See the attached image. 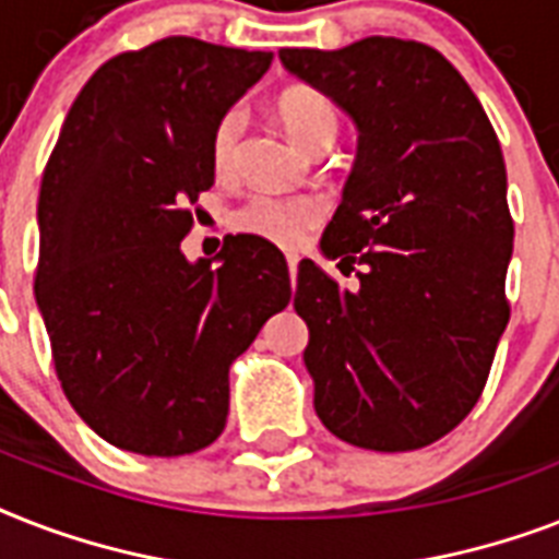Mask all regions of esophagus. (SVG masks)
Listing matches in <instances>:
<instances>
[{
  "instance_id": "34e87169",
  "label": "esophagus",
  "mask_w": 559,
  "mask_h": 559,
  "mask_svg": "<svg viewBox=\"0 0 559 559\" xmlns=\"http://www.w3.org/2000/svg\"><path fill=\"white\" fill-rule=\"evenodd\" d=\"M287 266H289V278H293V284H296V270H298L296 254H287Z\"/></svg>"
}]
</instances>
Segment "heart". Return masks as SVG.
<instances>
[{"label":"heart","mask_w":559,"mask_h":559,"mask_svg":"<svg viewBox=\"0 0 559 559\" xmlns=\"http://www.w3.org/2000/svg\"><path fill=\"white\" fill-rule=\"evenodd\" d=\"M278 118L289 139L298 147H316L319 142H336L340 135V112L331 100L313 90H289L278 98ZM243 133V109H226L211 133V162L217 170H231L237 159V144ZM322 209L307 197H270L258 193L237 211V226L270 240L275 246L293 249L307 237V231L319 223Z\"/></svg>","instance_id":"1"}]
</instances>
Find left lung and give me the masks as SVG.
Returning a JSON list of instances; mask_svg holds the SVG:
<instances>
[{
	"label": "left lung",
	"mask_w": 559,
	"mask_h": 559,
	"mask_svg": "<svg viewBox=\"0 0 559 559\" xmlns=\"http://www.w3.org/2000/svg\"><path fill=\"white\" fill-rule=\"evenodd\" d=\"M278 57L359 130L322 235L324 258L362 263L359 287L301 261L293 298L316 415L362 450H420L476 406L511 316L502 147L459 69L424 43L366 37Z\"/></svg>",
	"instance_id": "left-lung-1"
}]
</instances>
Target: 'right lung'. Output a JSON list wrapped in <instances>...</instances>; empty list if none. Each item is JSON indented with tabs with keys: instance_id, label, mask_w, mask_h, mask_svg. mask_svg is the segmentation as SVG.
Masks as SVG:
<instances>
[{
	"instance_id": "right-lung-1",
	"label": "right lung",
	"mask_w": 559,
	"mask_h": 559,
	"mask_svg": "<svg viewBox=\"0 0 559 559\" xmlns=\"http://www.w3.org/2000/svg\"><path fill=\"white\" fill-rule=\"evenodd\" d=\"M270 63L193 37L112 57L48 156L34 296L66 397L118 450L170 459L217 441L228 366L289 305L287 261L263 237L182 254L186 205L214 186V124Z\"/></svg>"
}]
</instances>
